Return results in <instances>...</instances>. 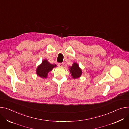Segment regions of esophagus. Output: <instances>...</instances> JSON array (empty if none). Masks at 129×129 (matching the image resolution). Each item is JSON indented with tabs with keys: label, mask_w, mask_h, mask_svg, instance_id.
I'll return each instance as SVG.
<instances>
[{
	"label": "esophagus",
	"mask_w": 129,
	"mask_h": 129,
	"mask_svg": "<svg viewBox=\"0 0 129 129\" xmlns=\"http://www.w3.org/2000/svg\"><path fill=\"white\" fill-rule=\"evenodd\" d=\"M63 65H64L63 63H58V67H63Z\"/></svg>",
	"instance_id": "34e87169"
}]
</instances>
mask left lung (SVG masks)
<instances>
[{"label":"left lung","mask_w":129,"mask_h":129,"mask_svg":"<svg viewBox=\"0 0 129 129\" xmlns=\"http://www.w3.org/2000/svg\"><path fill=\"white\" fill-rule=\"evenodd\" d=\"M69 71L74 79L79 78L82 74V69L80 68L78 64L76 62H74L72 66H69Z\"/></svg>","instance_id":"obj_1"}]
</instances>
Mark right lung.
<instances>
[{
	"mask_svg": "<svg viewBox=\"0 0 129 129\" xmlns=\"http://www.w3.org/2000/svg\"><path fill=\"white\" fill-rule=\"evenodd\" d=\"M56 67V65L55 64H51L47 60L45 59L38 66L36 70L37 75L41 78L46 79L48 77V73L51 71L53 68Z\"/></svg>",
	"mask_w": 129,
	"mask_h": 129,
	"instance_id": "right-lung-1",
	"label": "right lung"
}]
</instances>
